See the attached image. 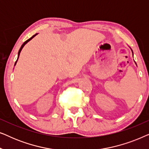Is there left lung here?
<instances>
[{
	"instance_id": "8db88e82",
	"label": "left lung",
	"mask_w": 149,
	"mask_h": 149,
	"mask_svg": "<svg viewBox=\"0 0 149 149\" xmlns=\"http://www.w3.org/2000/svg\"><path fill=\"white\" fill-rule=\"evenodd\" d=\"M132 53H133V52H132Z\"/></svg>"
}]
</instances>
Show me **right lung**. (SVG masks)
Returning <instances> with one entry per match:
<instances>
[{"label": "right lung", "instance_id": "obj_1", "mask_svg": "<svg viewBox=\"0 0 149 149\" xmlns=\"http://www.w3.org/2000/svg\"><path fill=\"white\" fill-rule=\"evenodd\" d=\"M36 34H34V35H33V36H32L31 38H29V39H28L27 40H26V41H25V42H24L23 44H22V45L21 46V47H20V49H19V52H18V56H17V60H16V62H15V65H14V66H15L16 63H17V60H18V58H19V56L20 52H21V51H22V48H23V47H24V45H26V43H27V42H29L30 40H31V39H32V38H33L34 37V36H35L36 35Z\"/></svg>", "mask_w": 149, "mask_h": 149}]
</instances>
